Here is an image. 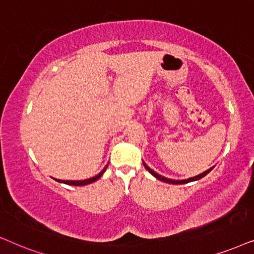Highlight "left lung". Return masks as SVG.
Returning <instances> with one entry per match:
<instances>
[{
  "label": "left lung",
  "mask_w": 254,
  "mask_h": 254,
  "mask_svg": "<svg viewBox=\"0 0 254 254\" xmlns=\"http://www.w3.org/2000/svg\"><path fill=\"white\" fill-rule=\"evenodd\" d=\"M143 165L145 166V168H146V170L150 172V173L153 175L154 178H157L158 180H160V181H162V182H166V184H171V185H182V184H188V182H191V181H196V180H200V179H202L203 177H205V175H207L209 172H210L212 168L214 167H211V168H209L208 171H205V172H203V173H201V174H198V175H196V177H194V178H189V179H187V180H172V179H167V178H165V177H162V175H160V174H158V173H155V172L153 171V170H151L150 167L147 166L146 164H145V162H143Z\"/></svg>",
  "instance_id": "1"
}]
</instances>
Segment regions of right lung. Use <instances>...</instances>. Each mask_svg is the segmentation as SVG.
Wrapping results in <instances>:
<instances>
[{
  "label": "right lung",
  "mask_w": 254,
  "mask_h": 254,
  "mask_svg": "<svg viewBox=\"0 0 254 254\" xmlns=\"http://www.w3.org/2000/svg\"><path fill=\"white\" fill-rule=\"evenodd\" d=\"M107 167H108V165L106 167L103 168V171H101L99 174L97 175H95V177H93V178H90V179H87V180H80V181H72V180H58V179H54V180L56 181H58V182H62V184H66V185H69V186H84V185H88V184H92V182H94V181H96V180H99V179L102 177L103 175V173H104V171L107 170Z\"/></svg>",
  "instance_id": "add662e5"
}]
</instances>
